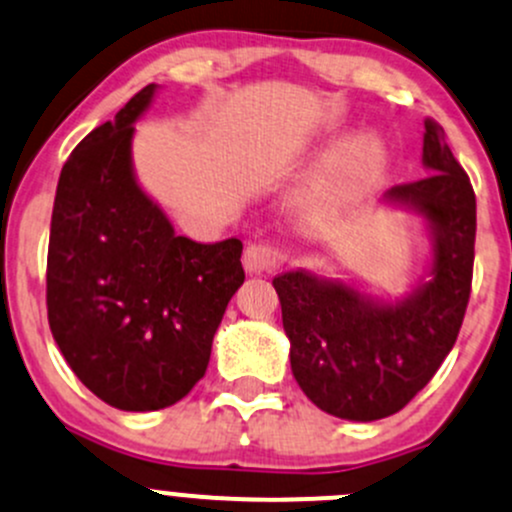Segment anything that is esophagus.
<instances>
[{
    "label": "esophagus",
    "instance_id": "obj_1",
    "mask_svg": "<svg viewBox=\"0 0 512 512\" xmlns=\"http://www.w3.org/2000/svg\"><path fill=\"white\" fill-rule=\"evenodd\" d=\"M281 266V254L268 244H251L244 251V268L249 276H261V273L273 271Z\"/></svg>",
    "mask_w": 512,
    "mask_h": 512
}]
</instances>
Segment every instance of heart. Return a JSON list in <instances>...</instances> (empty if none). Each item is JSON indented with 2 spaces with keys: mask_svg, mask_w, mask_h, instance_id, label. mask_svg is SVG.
I'll list each match as a JSON object with an SVG mask.
<instances>
[{
  "mask_svg": "<svg viewBox=\"0 0 512 512\" xmlns=\"http://www.w3.org/2000/svg\"><path fill=\"white\" fill-rule=\"evenodd\" d=\"M387 155L374 140H360L345 152L335 170V189L342 197H360L384 175Z\"/></svg>",
  "mask_w": 512,
  "mask_h": 512,
  "instance_id": "heart-1",
  "label": "heart"
}]
</instances>
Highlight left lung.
<instances>
[{
	"instance_id": "obj_1",
	"label": "left lung",
	"mask_w": 512,
	"mask_h": 512,
	"mask_svg": "<svg viewBox=\"0 0 512 512\" xmlns=\"http://www.w3.org/2000/svg\"><path fill=\"white\" fill-rule=\"evenodd\" d=\"M424 128L426 177L382 199L419 217L429 236L431 256L412 291L384 298L305 268L273 278L295 382L337 419L377 421L407 407L446 360L466 315L476 194L444 128L431 120Z\"/></svg>"
}]
</instances>
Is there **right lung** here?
<instances>
[{
    "instance_id": "obj_1",
    "label": "right lung",
    "mask_w": 512,
    "mask_h": 512,
    "mask_svg": "<svg viewBox=\"0 0 512 512\" xmlns=\"http://www.w3.org/2000/svg\"><path fill=\"white\" fill-rule=\"evenodd\" d=\"M150 83L88 133L63 165L51 214L46 305L61 355L105 404L157 412L204 377L231 295L244 283L241 241L175 234L133 165Z\"/></svg>"
}]
</instances>
